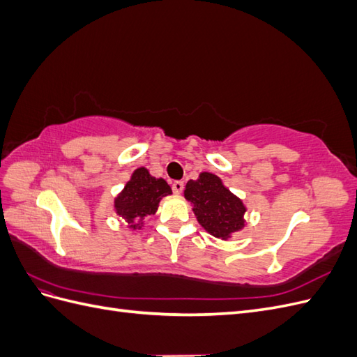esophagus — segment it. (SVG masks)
Returning <instances> with one entry per match:
<instances>
[{
    "label": "esophagus",
    "mask_w": 357,
    "mask_h": 357,
    "mask_svg": "<svg viewBox=\"0 0 357 357\" xmlns=\"http://www.w3.org/2000/svg\"><path fill=\"white\" fill-rule=\"evenodd\" d=\"M171 186H172V192L178 195V193H181L183 189H185V183H183L181 180H176V181H172Z\"/></svg>",
    "instance_id": "34e87169"
}]
</instances>
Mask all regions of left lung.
Here are the masks:
<instances>
[{
	"instance_id": "left-lung-1",
	"label": "left lung",
	"mask_w": 357,
	"mask_h": 357,
	"mask_svg": "<svg viewBox=\"0 0 357 357\" xmlns=\"http://www.w3.org/2000/svg\"><path fill=\"white\" fill-rule=\"evenodd\" d=\"M185 198L193 204V213L202 228L218 238H229L244 226L245 208L241 199L226 189L218 176L201 172L198 180H189Z\"/></svg>"
}]
</instances>
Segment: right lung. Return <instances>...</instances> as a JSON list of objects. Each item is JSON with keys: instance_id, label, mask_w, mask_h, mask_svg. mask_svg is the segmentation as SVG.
<instances>
[{"instance_id": "right-lung-1", "label": "right lung", "mask_w": 357, "mask_h": 357, "mask_svg": "<svg viewBox=\"0 0 357 357\" xmlns=\"http://www.w3.org/2000/svg\"><path fill=\"white\" fill-rule=\"evenodd\" d=\"M169 193L171 188L164 178H155L146 168H138L116 198L114 208L131 228H142L144 219L156 213L159 201Z\"/></svg>"}]
</instances>
